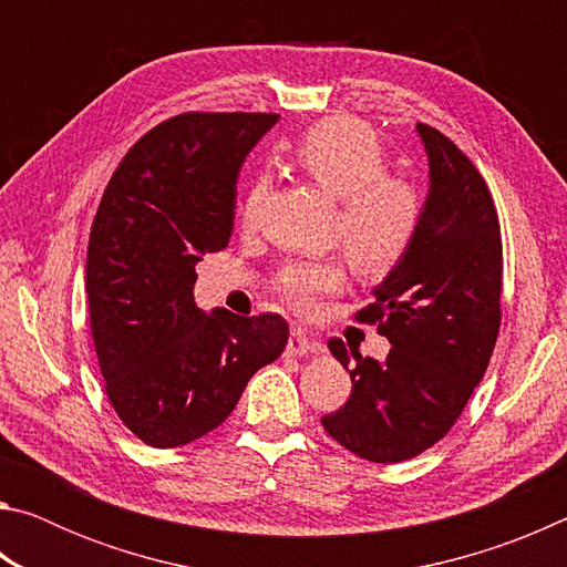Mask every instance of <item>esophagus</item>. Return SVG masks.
I'll return each mask as SVG.
<instances>
[{"label": "esophagus", "instance_id": "obj_1", "mask_svg": "<svg viewBox=\"0 0 567 567\" xmlns=\"http://www.w3.org/2000/svg\"><path fill=\"white\" fill-rule=\"evenodd\" d=\"M322 350L324 344L315 338H307L302 330H292L290 340H287V352L300 354V358H307V354H320Z\"/></svg>", "mask_w": 567, "mask_h": 567}]
</instances>
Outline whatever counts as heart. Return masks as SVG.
I'll return each mask as SVG.
<instances>
[{
  "instance_id": "b5f03b06",
  "label": "heart",
  "mask_w": 567,
  "mask_h": 567,
  "mask_svg": "<svg viewBox=\"0 0 567 567\" xmlns=\"http://www.w3.org/2000/svg\"><path fill=\"white\" fill-rule=\"evenodd\" d=\"M292 159L315 185L340 199L338 237L350 265L364 277H382L405 260L415 243L422 203L408 179L388 175V155L380 140L362 122L332 117L292 147ZM267 185L249 187L243 205V225L252 227L260 215ZM344 280L338 262H307L285 267L277 287L300 312H312L322 295Z\"/></svg>"
}]
</instances>
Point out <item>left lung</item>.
Here are the masks:
<instances>
[{
    "instance_id": "1",
    "label": "left lung",
    "mask_w": 567,
    "mask_h": 567,
    "mask_svg": "<svg viewBox=\"0 0 567 567\" xmlns=\"http://www.w3.org/2000/svg\"><path fill=\"white\" fill-rule=\"evenodd\" d=\"M415 130L430 167L415 243L358 312L360 322H378L392 350L378 362L328 342L350 370L352 395L322 427L372 463H402L447 435L501 330L503 243L491 189L443 132Z\"/></svg>"
}]
</instances>
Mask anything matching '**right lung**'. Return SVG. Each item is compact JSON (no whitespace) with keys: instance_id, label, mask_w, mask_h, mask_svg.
Returning <instances> with one entry per match:
<instances>
[{"instance_id":"add662e5","label":"right lung","mask_w":567,"mask_h":567,"mask_svg":"<svg viewBox=\"0 0 567 567\" xmlns=\"http://www.w3.org/2000/svg\"><path fill=\"white\" fill-rule=\"evenodd\" d=\"M277 114L187 112L150 130L104 189L87 247L94 350L114 412L142 443L177 447L229 417L280 358L287 322L195 302V265L235 227L237 175Z\"/></svg>"}]
</instances>
